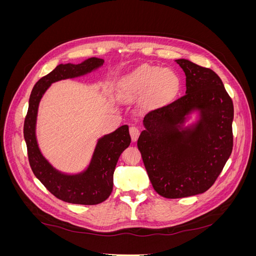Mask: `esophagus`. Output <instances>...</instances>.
Segmentation results:
<instances>
[{
	"instance_id": "obj_1",
	"label": "esophagus",
	"mask_w": 256,
	"mask_h": 256,
	"mask_svg": "<svg viewBox=\"0 0 256 256\" xmlns=\"http://www.w3.org/2000/svg\"><path fill=\"white\" fill-rule=\"evenodd\" d=\"M129 131H130L131 138H132V141H134V142H136V141L138 140V136H140V130H138V127L132 126V127H130Z\"/></svg>"
}]
</instances>
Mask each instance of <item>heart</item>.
I'll return each instance as SVG.
<instances>
[{"label": "heart", "mask_w": 256, "mask_h": 256, "mask_svg": "<svg viewBox=\"0 0 256 256\" xmlns=\"http://www.w3.org/2000/svg\"><path fill=\"white\" fill-rule=\"evenodd\" d=\"M178 83V76L170 69L144 65L122 79L120 90L127 98L141 97L148 92L150 100L157 102L172 96Z\"/></svg>", "instance_id": "1"}]
</instances>
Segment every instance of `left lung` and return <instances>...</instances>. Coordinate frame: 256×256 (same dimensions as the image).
<instances>
[{"mask_svg": "<svg viewBox=\"0 0 256 256\" xmlns=\"http://www.w3.org/2000/svg\"><path fill=\"white\" fill-rule=\"evenodd\" d=\"M186 74V94L147 113L138 140L152 187L166 198L200 194L214 184L233 150L234 106L220 76L188 60H176ZM200 112L194 126L185 116Z\"/></svg>", "mask_w": 256, "mask_h": 256, "instance_id": "left-lung-1", "label": "left lung"}]
</instances>
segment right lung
Returning <instances> with one entry per match:
<instances>
[{
	"label": "right lung",
	"mask_w": 256,
	"mask_h": 256,
	"mask_svg": "<svg viewBox=\"0 0 256 256\" xmlns=\"http://www.w3.org/2000/svg\"><path fill=\"white\" fill-rule=\"evenodd\" d=\"M104 63L102 58H90L83 63L60 64L35 84L28 100L24 120V140L34 175L52 194L72 204L96 205L110 196L113 190V174L120 154L130 145L129 127L124 125L114 132L99 138L88 168L76 175H67L54 168L42 154L36 140V118L40 102L50 85L60 80L83 76Z\"/></svg>",
	"instance_id": "1"
}]
</instances>
